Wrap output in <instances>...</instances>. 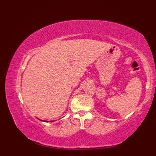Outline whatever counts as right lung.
Masks as SVG:
<instances>
[{
  "label": "right lung",
  "mask_w": 156,
  "mask_h": 156,
  "mask_svg": "<svg viewBox=\"0 0 156 156\" xmlns=\"http://www.w3.org/2000/svg\"><path fill=\"white\" fill-rule=\"evenodd\" d=\"M40 120H41V121H43V122H48L49 121H47V120H45V121H44V120H40V119H39ZM51 122H53V121H51Z\"/></svg>",
  "instance_id": "add662e5"
}]
</instances>
